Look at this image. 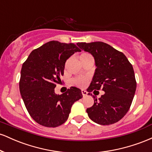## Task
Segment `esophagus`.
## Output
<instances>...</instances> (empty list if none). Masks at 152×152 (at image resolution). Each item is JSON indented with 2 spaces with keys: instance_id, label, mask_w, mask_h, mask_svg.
Wrapping results in <instances>:
<instances>
[{
  "instance_id": "1",
  "label": "esophagus",
  "mask_w": 152,
  "mask_h": 152,
  "mask_svg": "<svg viewBox=\"0 0 152 152\" xmlns=\"http://www.w3.org/2000/svg\"><path fill=\"white\" fill-rule=\"evenodd\" d=\"M81 93H82V95H83V97L86 96L87 94H88V92H87L86 91H85V90H81Z\"/></svg>"
}]
</instances>
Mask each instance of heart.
Wrapping results in <instances>:
<instances>
[{
	"label": "heart",
	"mask_w": 152,
	"mask_h": 152,
	"mask_svg": "<svg viewBox=\"0 0 152 152\" xmlns=\"http://www.w3.org/2000/svg\"><path fill=\"white\" fill-rule=\"evenodd\" d=\"M89 57H92L91 56V54L86 53V52H83V53H81L79 58L80 60H83V59L89 58ZM88 78L83 77V76H80V77L73 78L71 82H72L73 84H74L75 86H77L78 87H84L87 84V83H88Z\"/></svg>",
	"instance_id": "b5f03b06"
}]
</instances>
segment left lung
<instances>
[{
    "label": "left lung",
    "mask_w": 152,
    "mask_h": 152,
    "mask_svg": "<svg viewBox=\"0 0 152 152\" xmlns=\"http://www.w3.org/2000/svg\"><path fill=\"white\" fill-rule=\"evenodd\" d=\"M81 50L91 53L96 69L88 92H105L101 98H94V104L86 109L92 121L101 125H110L121 120L132 105L137 81L133 66L126 56L107 43L96 41L78 43ZM92 96V94H91Z\"/></svg>",
    "instance_id": "left-lung-1"
}]
</instances>
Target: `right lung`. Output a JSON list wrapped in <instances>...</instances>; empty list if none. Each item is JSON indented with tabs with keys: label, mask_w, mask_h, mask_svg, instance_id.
I'll return each instance as SVG.
<instances>
[{
	"label": "right lung",
	"mask_w": 152,
	"mask_h": 152,
	"mask_svg": "<svg viewBox=\"0 0 152 152\" xmlns=\"http://www.w3.org/2000/svg\"><path fill=\"white\" fill-rule=\"evenodd\" d=\"M81 51L74 43L52 41L34 49L23 64L19 88L26 109L35 121L46 127H56L69 118L75 102L83 97L76 87L61 95L54 88L64 74L66 60Z\"/></svg>",
	"instance_id": "add662e5"
}]
</instances>
